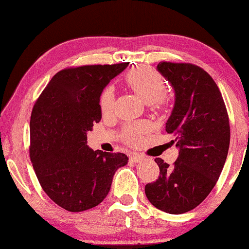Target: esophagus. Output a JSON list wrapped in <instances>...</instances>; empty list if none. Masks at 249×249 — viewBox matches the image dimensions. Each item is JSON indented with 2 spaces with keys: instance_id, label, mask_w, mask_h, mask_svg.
Here are the masks:
<instances>
[{
  "instance_id": "34e87169",
  "label": "esophagus",
  "mask_w": 249,
  "mask_h": 249,
  "mask_svg": "<svg viewBox=\"0 0 249 249\" xmlns=\"http://www.w3.org/2000/svg\"><path fill=\"white\" fill-rule=\"evenodd\" d=\"M129 160L133 161V162H141L143 160V157L138 155V153H132V155L129 156Z\"/></svg>"
}]
</instances>
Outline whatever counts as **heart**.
Here are the masks:
<instances>
[{"instance_id": "b5f03b06", "label": "heart", "mask_w": 249, "mask_h": 249, "mask_svg": "<svg viewBox=\"0 0 249 249\" xmlns=\"http://www.w3.org/2000/svg\"><path fill=\"white\" fill-rule=\"evenodd\" d=\"M125 82L135 94L146 104H160L162 101V94L166 89V83L162 76L155 70L138 68L129 71L125 76ZM114 92L111 88H106L100 97V109L104 115L109 114L113 109ZM146 125L139 123L128 125L125 129V138L127 142L135 144L139 142L140 136L146 131Z\"/></svg>"}]
</instances>
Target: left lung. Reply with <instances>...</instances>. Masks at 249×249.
Wrapping results in <instances>:
<instances>
[{"mask_svg":"<svg viewBox=\"0 0 249 249\" xmlns=\"http://www.w3.org/2000/svg\"><path fill=\"white\" fill-rule=\"evenodd\" d=\"M157 70L175 91L166 132L179 153L171 167L155 159L160 175L144 190L157 209L181 214L201 204L219 179L229 150V117L218 86L199 66L160 62Z\"/></svg>","mask_w":249,"mask_h":249,"instance_id":"8db88e82","label":"left lung"}]
</instances>
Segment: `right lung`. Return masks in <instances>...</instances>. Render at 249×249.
I'll return each instance as SVG.
<instances>
[{
  "instance_id": "right-lung-1",
  "label": "right lung",
  "mask_w": 249,
  "mask_h": 249,
  "mask_svg": "<svg viewBox=\"0 0 249 249\" xmlns=\"http://www.w3.org/2000/svg\"><path fill=\"white\" fill-rule=\"evenodd\" d=\"M128 63L85 65L56 73L30 117V159L52 201L70 212L94 208L106 197L124 153L93 151L87 133L101 120L100 96Z\"/></svg>"
}]
</instances>
